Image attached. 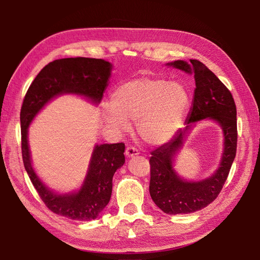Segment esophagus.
Returning a JSON list of instances; mask_svg holds the SVG:
<instances>
[{
  "instance_id": "34e87169",
  "label": "esophagus",
  "mask_w": 260,
  "mask_h": 260,
  "mask_svg": "<svg viewBox=\"0 0 260 260\" xmlns=\"http://www.w3.org/2000/svg\"><path fill=\"white\" fill-rule=\"evenodd\" d=\"M124 154H125V156H127V158H132V157H136L139 155V151L136 147L128 146L127 148H125Z\"/></svg>"
}]
</instances>
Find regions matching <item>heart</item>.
<instances>
[{
	"mask_svg": "<svg viewBox=\"0 0 260 260\" xmlns=\"http://www.w3.org/2000/svg\"><path fill=\"white\" fill-rule=\"evenodd\" d=\"M112 105L102 114L117 133L137 122L139 136L148 145L159 146L175 138L184 122L191 96L186 86L165 78L141 77L125 81L112 93Z\"/></svg>",
	"mask_w": 260,
	"mask_h": 260,
	"instance_id": "obj_1",
	"label": "heart"
}]
</instances>
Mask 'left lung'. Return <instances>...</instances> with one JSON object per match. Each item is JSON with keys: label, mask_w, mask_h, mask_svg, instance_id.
<instances>
[{"label": "left lung", "mask_w": 260, "mask_h": 260, "mask_svg": "<svg viewBox=\"0 0 260 260\" xmlns=\"http://www.w3.org/2000/svg\"><path fill=\"white\" fill-rule=\"evenodd\" d=\"M166 66L193 75L196 88L185 128L180 129L174 139L152 152L149 194L165 214H190L214 202L229 175L237 154V107L231 92L200 60H175L167 62ZM205 120L215 121L223 130L222 158L211 176L196 181L186 180L176 172L174 161L194 122Z\"/></svg>", "instance_id": "8db88e82"}]
</instances>
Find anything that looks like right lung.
<instances>
[{
  "instance_id": "obj_1",
  "label": "right lung",
  "mask_w": 260,
  "mask_h": 260,
  "mask_svg": "<svg viewBox=\"0 0 260 260\" xmlns=\"http://www.w3.org/2000/svg\"><path fill=\"white\" fill-rule=\"evenodd\" d=\"M111 62L88 57L56 59L46 65L31 83L20 112L23 166L44 204L54 214L79 221L96 219L109 203L113 177L124 164V144H95L88 170L78 190L59 193L46 185L36 172L28 141L32 120L51 101L78 95L98 106L112 76Z\"/></svg>"
}]
</instances>
